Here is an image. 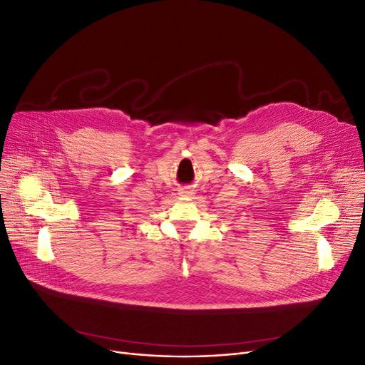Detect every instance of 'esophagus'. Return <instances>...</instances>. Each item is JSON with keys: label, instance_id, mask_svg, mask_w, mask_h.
<instances>
[{"label": "esophagus", "instance_id": "1", "mask_svg": "<svg viewBox=\"0 0 365 365\" xmlns=\"http://www.w3.org/2000/svg\"><path fill=\"white\" fill-rule=\"evenodd\" d=\"M180 194H183V195H192V194H194V190H192V189H189V187H185Z\"/></svg>", "mask_w": 365, "mask_h": 365}]
</instances>
